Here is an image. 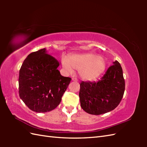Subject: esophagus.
<instances>
[{"label": "esophagus", "mask_w": 147, "mask_h": 147, "mask_svg": "<svg viewBox=\"0 0 147 147\" xmlns=\"http://www.w3.org/2000/svg\"><path fill=\"white\" fill-rule=\"evenodd\" d=\"M72 80L74 81V82H77L78 79L76 78H72Z\"/></svg>", "instance_id": "esophagus-1"}]
</instances>
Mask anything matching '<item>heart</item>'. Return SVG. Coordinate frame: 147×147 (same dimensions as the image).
<instances>
[{
	"label": "heart",
	"instance_id": "obj_1",
	"mask_svg": "<svg viewBox=\"0 0 147 147\" xmlns=\"http://www.w3.org/2000/svg\"><path fill=\"white\" fill-rule=\"evenodd\" d=\"M62 64L65 69L70 73L73 71V69L80 71V76L86 81L97 78L104 71L106 65L104 59L92 53L74 54L69 59L63 57Z\"/></svg>",
	"mask_w": 147,
	"mask_h": 147
}]
</instances>
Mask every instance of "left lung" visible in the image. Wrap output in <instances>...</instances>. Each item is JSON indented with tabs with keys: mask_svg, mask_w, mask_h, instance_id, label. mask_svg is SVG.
<instances>
[{
	"mask_svg": "<svg viewBox=\"0 0 147 147\" xmlns=\"http://www.w3.org/2000/svg\"><path fill=\"white\" fill-rule=\"evenodd\" d=\"M125 90L123 69L117 61L113 62L98 82H82L79 96L81 107L87 113L100 115L119 104Z\"/></svg>",
	"mask_w": 147,
	"mask_h": 147,
	"instance_id": "1",
	"label": "left lung"
}]
</instances>
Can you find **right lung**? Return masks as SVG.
<instances>
[{"instance_id": "obj_1", "label": "right lung", "mask_w": 147, "mask_h": 147, "mask_svg": "<svg viewBox=\"0 0 147 147\" xmlns=\"http://www.w3.org/2000/svg\"><path fill=\"white\" fill-rule=\"evenodd\" d=\"M59 65L45 49L31 53L24 61L20 70L19 94L32 111L49 112L61 103L71 78L61 75Z\"/></svg>"}]
</instances>
